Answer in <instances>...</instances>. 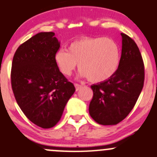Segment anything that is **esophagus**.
<instances>
[{"label": "esophagus", "mask_w": 157, "mask_h": 157, "mask_svg": "<svg viewBox=\"0 0 157 157\" xmlns=\"http://www.w3.org/2000/svg\"><path fill=\"white\" fill-rule=\"evenodd\" d=\"M74 86H75V88H76V90H77H77H80V89L83 87V86L80 85V84H78V83H75V84H74Z\"/></svg>", "instance_id": "1"}]
</instances>
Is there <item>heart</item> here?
<instances>
[{
	"instance_id": "b5f03b06",
	"label": "heart",
	"mask_w": 157,
	"mask_h": 157,
	"mask_svg": "<svg viewBox=\"0 0 157 157\" xmlns=\"http://www.w3.org/2000/svg\"><path fill=\"white\" fill-rule=\"evenodd\" d=\"M57 67L64 76H70L79 63V75L98 83L115 76L121 63L118 43L106 37H82L72 42L68 50L60 49L54 55Z\"/></svg>"
}]
</instances>
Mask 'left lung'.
I'll list each match as a JSON object with an SVG mask.
<instances>
[{
    "label": "left lung",
    "mask_w": 157,
    "mask_h": 157,
    "mask_svg": "<svg viewBox=\"0 0 157 157\" xmlns=\"http://www.w3.org/2000/svg\"><path fill=\"white\" fill-rule=\"evenodd\" d=\"M121 63L108 80L90 86L94 92L89 105L91 118L100 125H116L130 113L144 83V63L138 46L124 33Z\"/></svg>",
    "instance_id": "obj_1"
}]
</instances>
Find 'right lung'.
I'll list each match as a JSON object with an SVG mask.
<instances>
[{"label": "right lung", "instance_id": "add662e5", "mask_svg": "<svg viewBox=\"0 0 157 157\" xmlns=\"http://www.w3.org/2000/svg\"><path fill=\"white\" fill-rule=\"evenodd\" d=\"M55 33L39 32L14 53L11 80L17 105L26 117L42 128L55 126L75 92L54 60L60 47Z\"/></svg>", "mask_w": 157, "mask_h": 157}]
</instances>
